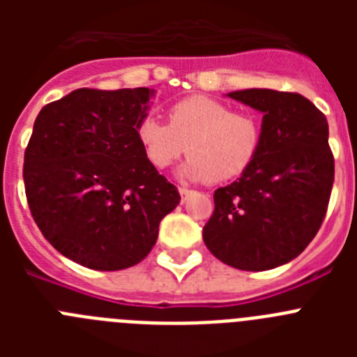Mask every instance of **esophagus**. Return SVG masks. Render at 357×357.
I'll return each instance as SVG.
<instances>
[{"mask_svg": "<svg viewBox=\"0 0 357 357\" xmlns=\"http://www.w3.org/2000/svg\"><path fill=\"white\" fill-rule=\"evenodd\" d=\"M178 193H181L182 200H185V198H188L189 195H191V189H188V188H184V185H181V188H178Z\"/></svg>", "mask_w": 357, "mask_h": 357, "instance_id": "1", "label": "esophagus"}]
</instances>
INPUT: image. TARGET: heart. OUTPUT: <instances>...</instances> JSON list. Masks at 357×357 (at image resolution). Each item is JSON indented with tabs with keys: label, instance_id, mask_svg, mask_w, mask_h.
I'll return each mask as SVG.
<instances>
[{
	"label": "heart",
	"instance_id": "obj_1",
	"mask_svg": "<svg viewBox=\"0 0 357 357\" xmlns=\"http://www.w3.org/2000/svg\"><path fill=\"white\" fill-rule=\"evenodd\" d=\"M144 155L155 168L166 169L188 151L181 168L185 178L225 182L241 175L259 150L261 127L245 112L209 96H189L173 103L168 125L146 116L135 128Z\"/></svg>",
	"mask_w": 357,
	"mask_h": 357
}]
</instances>
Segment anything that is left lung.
I'll return each instance as SVG.
<instances>
[{
    "instance_id": "1",
    "label": "left lung",
    "mask_w": 357,
    "mask_h": 357,
    "mask_svg": "<svg viewBox=\"0 0 357 357\" xmlns=\"http://www.w3.org/2000/svg\"><path fill=\"white\" fill-rule=\"evenodd\" d=\"M263 114L261 143L238 181L214 191L204 243L238 270L282 266L313 241L334 182L326 116L296 93L245 89L227 94Z\"/></svg>"
}]
</instances>
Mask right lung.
Listing matches in <instances>:
<instances>
[{"label": "right lung", "instance_id": "obj_1", "mask_svg": "<svg viewBox=\"0 0 357 357\" xmlns=\"http://www.w3.org/2000/svg\"><path fill=\"white\" fill-rule=\"evenodd\" d=\"M155 91L77 89L48 103L24 151L31 216L53 248L91 270H125L150 254L181 195L137 141Z\"/></svg>", "mask_w": 357, "mask_h": 357}]
</instances>
